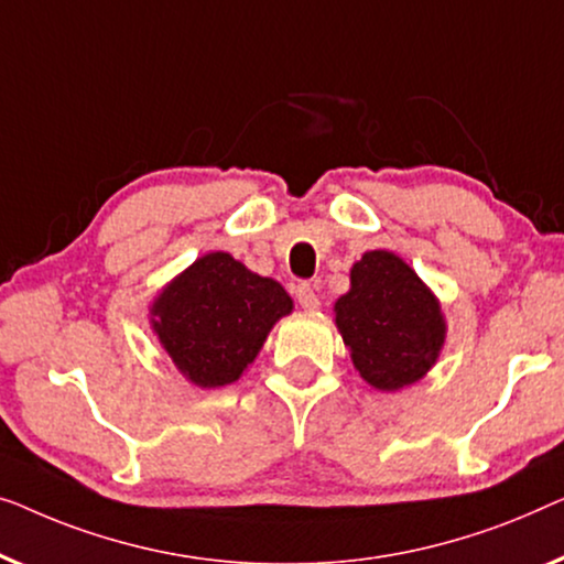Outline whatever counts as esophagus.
Returning a JSON list of instances; mask_svg holds the SVG:
<instances>
[{"mask_svg":"<svg viewBox=\"0 0 564 564\" xmlns=\"http://www.w3.org/2000/svg\"><path fill=\"white\" fill-rule=\"evenodd\" d=\"M296 301L301 308H306V312H314V308H319V296H316V289L312 283H299L296 285Z\"/></svg>","mask_w":564,"mask_h":564,"instance_id":"34e87169","label":"esophagus"}]
</instances>
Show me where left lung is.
<instances>
[{"label":"left lung","instance_id":"left-lung-1","mask_svg":"<svg viewBox=\"0 0 564 564\" xmlns=\"http://www.w3.org/2000/svg\"><path fill=\"white\" fill-rule=\"evenodd\" d=\"M335 304L355 368L378 391H399L432 368L444 343L437 299L399 256L365 252Z\"/></svg>","mask_w":564,"mask_h":564}]
</instances>
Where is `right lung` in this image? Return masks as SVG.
I'll return each mask as SVG.
<instances>
[{
	"instance_id": "right-lung-1",
	"label": "right lung",
	"mask_w": 564,
	"mask_h": 564,
	"mask_svg": "<svg viewBox=\"0 0 564 564\" xmlns=\"http://www.w3.org/2000/svg\"><path fill=\"white\" fill-rule=\"evenodd\" d=\"M291 306L281 283L250 273L227 252H209L161 293L153 327L192 383L217 388L242 376Z\"/></svg>"
}]
</instances>
